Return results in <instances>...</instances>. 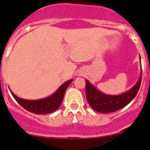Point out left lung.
<instances>
[{
    "instance_id": "8db88e82",
    "label": "left lung",
    "mask_w": 150,
    "mask_h": 150,
    "mask_svg": "<svg viewBox=\"0 0 150 150\" xmlns=\"http://www.w3.org/2000/svg\"><path fill=\"white\" fill-rule=\"evenodd\" d=\"M141 62V58L139 56ZM142 70V66H141ZM142 81V72L138 81L132 88L118 95L106 94L86 80V93L88 102L93 110L101 113L117 111L128 105L137 96Z\"/></svg>"
}]
</instances>
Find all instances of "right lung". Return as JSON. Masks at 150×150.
<instances>
[{
  "instance_id": "obj_1",
  "label": "right lung",
  "mask_w": 150,
  "mask_h": 150,
  "mask_svg": "<svg viewBox=\"0 0 150 150\" xmlns=\"http://www.w3.org/2000/svg\"><path fill=\"white\" fill-rule=\"evenodd\" d=\"M72 79L66 81L65 83L61 85L58 88V89L51 95L43 99H37V100L22 99L16 96L11 91V89L9 90L15 100L25 110L33 113H35V114L45 115L56 111L60 107L62 102L63 98H64V92L69 85L72 83Z\"/></svg>"
}]
</instances>
